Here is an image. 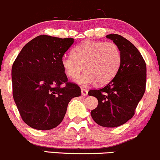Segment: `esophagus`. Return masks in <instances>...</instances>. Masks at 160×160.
Returning a JSON list of instances; mask_svg holds the SVG:
<instances>
[{
	"label": "esophagus",
	"instance_id": "esophagus-1",
	"mask_svg": "<svg viewBox=\"0 0 160 160\" xmlns=\"http://www.w3.org/2000/svg\"><path fill=\"white\" fill-rule=\"evenodd\" d=\"M81 91H82V96H87L88 95V90H86L85 88H82L81 89Z\"/></svg>",
	"mask_w": 160,
	"mask_h": 160
}]
</instances>
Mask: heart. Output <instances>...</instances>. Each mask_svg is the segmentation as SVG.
I'll return each mask as SVG.
<instances>
[{
  "instance_id": "obj_1",
  "label": "heart",
  "mask_w": 160,
  "mask_h": 160,
  "mask_svg": "<svg viewBox=\"0 0 160 160\" xmlns=\"http://www.w3.org/2000/svg\"><path fill=\"white\" fill-rule=\"evenodd\" d=\"M73 54H65L61 66L69 78H75L84 68L86 71L75 78L83 86L107 83L117 73L121 64V51L114 42L88 40L73 49Z\"/></svg>"
}]
</instances>
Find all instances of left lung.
Instances as JSON below:
<instances>
[{
    "instance_id": "left-lung-1",
    "label": "left lung",
    "mask_w": 160,
    "mask_h": 160,
    "mask_svg": "<svg viewBox=\"0 0 160 160\" xmlns=\"http://www.w3.org/2000/svg\"><path fill=\"white\" fill-rule=\"evenodd\" d=\"M106 37L119 46L121 64L114 78L105 87L91 90L88 95L98 100L97 108L91 112L94 121L103 127L114 128L133 117L145 92L147 68L141 53L132 43L117 34Z\"/></svg>"
}]
</instances>
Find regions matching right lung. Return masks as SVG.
Wrapping results in <instances>:
<instances>
[{
  "label": "right lung",
  "instance_id": "add662e5",
  "mask_svg": "<svg viewBox=\"0 0 160 160\" xmlns=\"http://www.w3.org/2000/svg\"><path fill=\"white\" fill-rule=\"evenodd\" d=\"M73 43L71 38L40 35L27 43L14 61L12 96L28 126L38 130L55 128L63 119L69 102L82 94L78 85L68 82L61 66V59Z\"/></svg>",
  "mask_w": 160,
  "mask_h": 160
}]
</instances>
